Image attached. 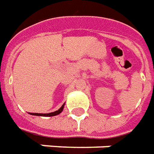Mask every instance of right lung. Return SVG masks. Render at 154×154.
Wrapping results in <instances>:
<instances>
[{"mask_svg": "<svg viewBox=\"0 0 154 154\" xmlns=\"http://www.w3.org/2000/svg\"><path fill=\"white\" fill-rule=\"evenodd\" d=\"M63 107H64V104L60 107V109L59 110H56V111H54V112H51V113H48V114H40V113H29L32 116H57V115H59V114L63 111Z\"/></svg>", "mask_w": 154, "mask_h": 154, "instance_id": "right-lung-1", "label": "right lung"}]
</instances>
